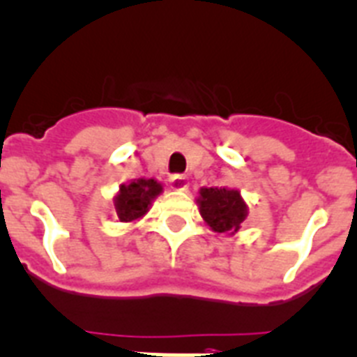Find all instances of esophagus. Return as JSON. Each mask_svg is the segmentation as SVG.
Returning <instances> with one entry per match:
<instances>
[{"instance_id":"obj_1","label":"esophagus","mask_w":357,"mask_h":357,"mask_svg":"<svg viewBox=\"0 0 357 357\" xmlns=\"http://www.w3.org/2000/svg\"><path fill=\"white\" fill-rule=\"evenodd\" d=\"M171 186L174 188V190H186L188 188V181H186V176L183 174H174L171 176Z\"/></svg>"}]
</instances>
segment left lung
I'll return each mask as SVG.
<instances>
[{
    "instance_id": "8db88e82",
    "label": "left lung",
    "mask_w": 357,
    "mask_h": 357,
    "mask_svg": "<svg viewBox=\"0 0 357 357\" xmlns=\"http://www.w3.org/2000/svg\"><path fill=\"white\" fill-rule=\"evenodd\" d=\"M199 210L208 226L217 233H234L245 220L247 206L238 190L227 188H201Z\"/></svg>"
}]
</instances>
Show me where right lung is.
<instances>
[{"mask_svg":"<svg viewBox=\"0 0 357 357\" xmlns=\"http://www.w3.org/2000/svg\"><path fill=\"white\" fill-rule=\"evenodd\" d=\"M162 192V185L155 179H137L131 185L121 186V192L115 197L117 217L123 222L137 220L147 213L151 201Z\"/></svg>","mask_w":357,"mask_h":357,"instance_id":"1","label":"right lung"}]
</instances>
